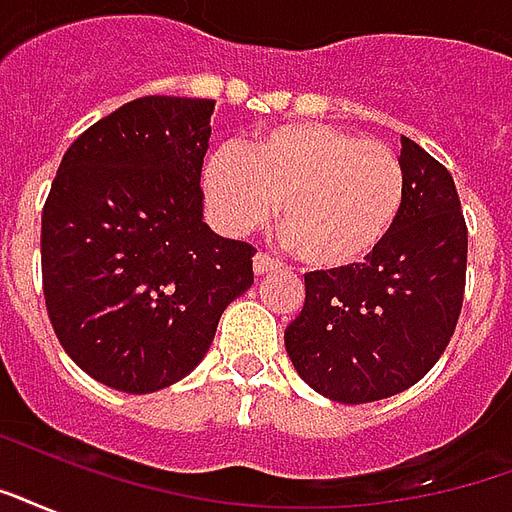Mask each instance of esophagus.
<instances>
[{
    "mask_svg": "<svg viewBox=\"0 0 512 512\" xmlns=\"http://www.w3.org/2000/svg\"><path fill=\"white\" fill-rule=\"evenodd\" d=\"M279 265H282V263H279V260H273V257H268V255H265V252H257V255L252 257V268H255L257 276H263V273L276 271Z\"/></svg>",
    "mask_w": 512,
    "mask_h": 512,
    "instance_id": "esophagus-1",
    "label": "esophagus"
}]
</instances>
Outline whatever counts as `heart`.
I'll return each mask as SVG.
<instances>
[{"instance_id":"heart-1","label":"heart","mask_w":512,"mask_h":512,"mask_svg":"<svg viewBox=\"0 0 512 512\" xmlns=\"http://www.w3.org/2000/svg\"><path fill=\"white\" fill-rule=\"evenodd\" d=\"M204 190L217 220L244 233L282 201L284 239L311 268H346L395 228L405 198L403 163L386 144L325 123H287L247 150L206 158Z\"/></svg>"}]
</instances>
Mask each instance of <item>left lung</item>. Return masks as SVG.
Instances as JSON below:
<instances>
[{
	"label": "left lung",
	"instance_id": "8db88e82",
	"mask_svg": "<svg viewBox=\"0 0 512 512\" xmlns=\"http://www.w3.org/2000/svg\"><path fill=\"white\" fill-rule=\"evenodd\" d=\"M405 198L365 263L306 273V303L284 330L298 376L335 403L384 400L427 376L462 311L467 225L454 179L400 136Z\"/></svg>",
	"mask_w": 512,
	"mask_h": 512
}]
</instances>
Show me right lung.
<instances>
[{
	"instance_id": "obj_1",
	"label": "right lung",
	"mask_w": 512,
	"mask_h": 512,
	"mask_svg": "<svg viewBox=\"0 0 512 512\" xmlns=\"http://www.w3.org/2000/svg\"><path fill=\"white\" fill-rule=\"evenodd\" d=\"M212 99L144 96L64 152L42 209V290L64 351L101 384L147 395L204 360L255 247L204 222Z\"/></svg>"
}]
</instances>
